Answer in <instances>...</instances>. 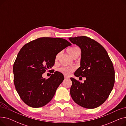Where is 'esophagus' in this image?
Instances as JSON below:
<instances>
[{
    "label": "esophagus",
    "instance_id": "34e87169",
    "mask_svg": "<svg viewBox=\"0 0 126 126\" xmlns=\"http://www.w3.org/2000/svg\"><path fill=\"white\" fill-rule=\"evenodd\" d=\"M64 79H69V77H67V76H65V75H64Z\"/></svg>",
    "mask_w": 126,
    "mask_h": 126
}]
</instances>
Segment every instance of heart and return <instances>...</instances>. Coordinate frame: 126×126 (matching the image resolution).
I'll use <instances>...</instances> for the list:
<instances>
[{
    "instance_id": "heart-1",
    "label": "heart",
    "mask_w": 126,
    "mask_h": 126,
    "mask_svg": "<svg viewBox=\"0 0 126 126\" xmlns=\"http://www.w3.org/2000/svg\"><path fill=\"white\" fill-rule=\"evenodd\" d=\"M80 51L79 49L76 47H72L70 48H69L67 49V52L68 54L72 57L76 55V54L78 52ZM59 56V54L57 55L56 58H58ZM75 69V68L74 67H67V66H62L61 67L59 68L58 71L59 72H61V73L65 75H69L72 71H74Z\"/></svg>"
}]
</instances>
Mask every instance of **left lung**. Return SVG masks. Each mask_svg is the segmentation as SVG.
Returning a JSON list of instances; mask_svg holds the SVG:
<instances>
[{
  "label": "left lung",
  "mask_w": 126,
  "mask_h": 126,
  "mask_svg": "<svg viewBox=\"0 0 126 126\" xmlns=\"http://www.w3.org/2000/svg\"><path fill=\"white\" fill-rule=\"evenodd\" d=\"M69 40L81 49L80 67L74 75L86 79L82 83L70 78L71 96L82 107H98L107 100L113 88L115 72L113 64L107 51L94 40L86 36L70 37Z\"/></svg>",
  "instance_id": "left-lung-1"
}]
</instances>
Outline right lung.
Instances as JSON below:
<instances>
[{
    "label": "right lung",
    "mask_w": 126,
    "mask_h": 126,
    "mask_svg": "<svg viewBox=\"0 0 126 126\" xmlns=\"http://www.w3.org/2000/svg\"><path fill=\"white\" fill-rule=\"evenodd\" d=\"M71 45L64 39L42 37L25 44L19 51L13 65L14 82L26 105L39 108L51 100L64 76L55 71L46 79L42 74L54 66L58 53Z\"/></svg>",
    "instance_id": "obj_1"
}]
</instances>
